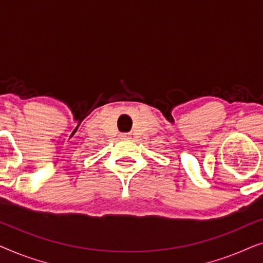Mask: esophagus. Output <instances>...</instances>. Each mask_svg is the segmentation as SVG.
Listing matches in <instances>:
<instances>
[{
	"instance_id": "obj_1",
	"label": "esophagus",
	"mask_w": 263,
	"mask_h": 263,
	"mask_svg": "<svg viewBox=\"0 0 263 263\" xmlns=\"http://www.w3.org/2000/svg\"><path fill=\"white\" fill-rule=\"evenodd\" d=\"M124 136V138H127V135H123Z\"/></svg>"
}]
</instances>
